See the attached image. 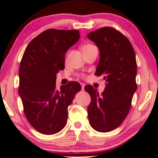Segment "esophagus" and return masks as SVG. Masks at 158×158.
Segmentation results:
<instances>
[{"label":"esophagus","instance_id":"34e87169","mask_svg":"<svg viewBox=\"0 0 158 158\" xmlns=\"http://www.w3.org/2000/svg\"><path fill=\"white\" fill-rule=\"evenodd\" d=\"M81 87H82V90H84V87H85V84L84 83H81Z\"/></svg>","mask_w":158,"mask_h":158}]
</instances>
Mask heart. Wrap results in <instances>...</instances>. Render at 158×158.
<instances>
[{
  "label": "heart",
  "mask_w": 158,
  "mask_h": 158,
  "mask_svg": "<svg viewBox=\"0 0 158 158\" xmlns=\"http://www.w3.org/2000/svg\"><path fill=\"white\" fill-rule=\"evenodd\" d=\"M94 47H95L94 45H93L91 44H84V45H83V46H82L81 49H82V51H83V52L85 53V52H87L88 50H89L90 49H91Z\"/></svg>",
  "instance_id": "1"
}]
</instances>
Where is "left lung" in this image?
<instances>
[{"mask_svg":"<svg viewBox=\"0 0 158 158\" xmlns=\"http://www.w3.org/2000/svg\"><path fill=\"white\" fill-rule=\"evenodd\" d=\"M87 36L100 51L96 75H103L106 82L101 94L92 85L85 87L91 97L88 117L95 130L108 132L119 127L130 110L137 88L135 52L128 39L112 27L101 28Z\"/></svg>","mask_w":158,"mask_h":158,"instance_id":"8db88e82","label":"left lung"}]
</instances>
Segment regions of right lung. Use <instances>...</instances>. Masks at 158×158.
Segmentation results:
<instances>
[{"label":"right lung","instance_id":"add662e5","mask_svg":"<svg viewBox=\"0 0 158 158\" xmlns=\"http://www.w3.org/2000/svg\"><path fill=\"white\" fill-rule=\"evenodd\" d=\"M80 38L78 30L49 29L33 39L19 67V94L30 124L43 135L59 132L65 127L68 107L81 90L77 82L56 88V74L64 69L65 53Z\"/></svg>","mask_w":158,"mask_h":158}]
</instances>
